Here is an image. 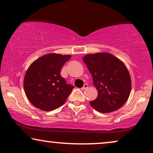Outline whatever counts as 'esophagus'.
<instances>
[{
  "mask_svg": "<svg viewBox=\"0 0 153 153\" xmlns=\"http://www.w3.org/2000/svg\"><path fill=\"white\" fill-rule=\"evenodd\" d=\"M88 85L87 83H85V84H84V85L82 87L81 89H82V90H85V89L88 88Z\"/></svg>",
  "mask_w": 153,
  "mask_h": 153,
  "instance_id": "obj_1",
  "label": "esophagus"
}]
</instances>
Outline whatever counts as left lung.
<instances>
[{"label":"left lung","instance_id":"obj_1","mask_svg":"<svg viewBox=\"0 0 153 153\" xmlns=\"http://www.w3.org/2000/svg\"><path fill=\"white\" fill-rule=\"evenodd\" d=\"M91 73L98 96L90 104L96 111L110 113L121 108L131 92V78L127 67L109 53L86 54L82 58Z\"/></svg>","mask_w":153,"mask_h":153}]
</instances>
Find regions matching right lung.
I'll list each match as a JSON object with an SVG mask.
<instances>
[{
  "label": "right lung",
  "mask_w": 153,
  "mask_h": 153,
  "mask_svg": "<svg viewBox=\"0 0 153 153\" xmlns=\"http://www.w3.org/2000/svg\"><path fill=\"white\" fill-rule=\"evenodd\" d=\"M71 55L47 54L31 63L24 79L28 99L39 109L50 111L66 101L73 88L60 75L63 65Z\"/></svg>",
  "instance_id": "right-lung-1"
}]
</instances>
